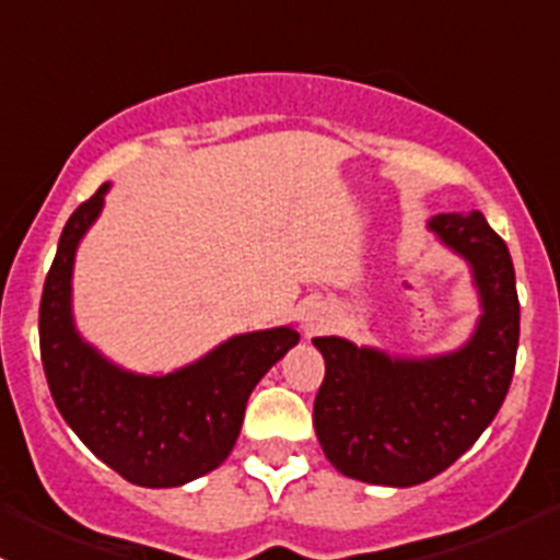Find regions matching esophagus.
Instances as JSON below:
<instances>
[{"mask_svg":"<svg viewBox=\"0 0 560 560\" xmlns=\"http://www.w3.org/2000/svg\"><path fill=\"white\" fill-rule=\"evenodd\" d=\"M322 322H325V316H322L319 312H312V314H306V330H308V332L319 330V325H322Z\"/></svg>","mask_w":560,"mask_h":560,"instance_id":"obj_1","label":"esophagus"}]
</instances>
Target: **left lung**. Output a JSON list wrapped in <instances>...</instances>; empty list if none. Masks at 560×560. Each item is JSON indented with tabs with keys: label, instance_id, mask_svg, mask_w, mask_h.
Segmentation results:
<instances>
[{
	"label": "left lung",
	"instance_id": "1",
	"mask_svg": "<svg viewBox=\"0 0 560 560\" xmlns=\"http://www.w3.org/2000/svg\"><path fill=\"white\" fill-rule=\"evenodd\" d=\"M428 233L471 273L479 316L460 347L439 354H389L341 336L314 338L325 382L314 431L343 477L411 488L442 474L499 415L521 338L510 248L479 211L439 213Z\"/></svg>",
	"mask_w": 560,
	"mask_h": 560
}]
</instances>
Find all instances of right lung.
<instances>
[{
	"instance_id": "obj_1",
	"label": "right lung",
	"mask_w": 560,
	"mask_h": 560,
	"mask_svg": "<svg viewBox=\"0 0 560 560\" xmlns=\"http://www.w3.org/2000/svg\"><path fill=\"white\" fill-rule=\"evenodd\" d=\"M110 184L75 208L61 230L39 303V354L56 409L75 436L127 482L178 488L228 460L257 382L301 341L292 325L230 336L167 374H138L81 336L72 270Z\"/></svg>"
}]
</instances>
